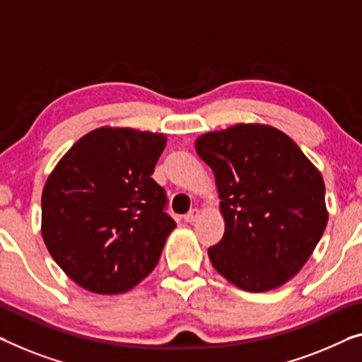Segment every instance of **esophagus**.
Listing matches in <instances>:
<instances>
[{
	"label": "esophagus",
	"instance_id": "esophagus-1",
	"mask_svg": "<svg viewBox=\"0 0 362 362\" xmlns=\"http://www.w3.org/2000/svg\"><path fill=\"white\" fill-rule=\"evenodd\" d=\"M198 216H199V209L193 208L185 216H183V219H185V223H195V221L198 219Z\"/></svg>",
	"mask_w": 362,
	"mask_h": 362
}]
</instances>
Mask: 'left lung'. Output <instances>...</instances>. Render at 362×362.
<instances>
[{"label": "left lung", "instance_id": "8db88e82", "mask_svg": "<svg viewBox=\"0 0 362 362\" xmlns=\"http://www.w3.org/2000/svg\"><path fill=\"white\" fill-rule=\"evenodd\" d=\"M199 158L211 167L224 235L208 255L237 288L263 293L300 272L327 228L325 183L288 134L239 123L202 134Z\"/></svg>", "mask_w": 362, "mask_h": 362}]
</instances>
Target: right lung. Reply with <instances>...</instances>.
Here are the masks:
<instances>
[{
	"label": "right lung",
	"mask_w": 362,
	"mask_h": 362,
	"mask_svg": "<svg viewBox=\"0 0 362 362\" xmlns=\"http://www.w3.org/2000/svg\"><path fill=\"white\" fill-rule=\"evenodd\" d=\"M160 133L102 127L55 165L42 192V237L81 288L127 293L153 272L175 228L153 175Z\"/></svg>",
	"instance_id": "1"
}]
</instances>
